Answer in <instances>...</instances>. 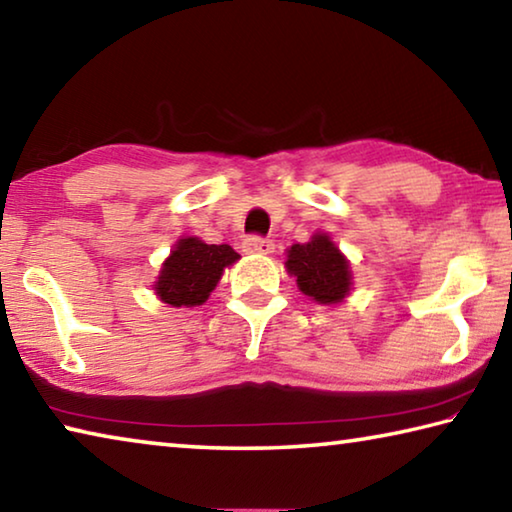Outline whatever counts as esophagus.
Returning a JSON list of instances; mask_svg holds the SVG:
<instances>
[{"instance_id":"esophagus-1","label":"esophagus","mask_w":512,"mask_h":512,"mask_svg":"<svg viewBox=\"0 0 512 512\" xmlns=\"http://www.w3.org/2000/svg\"><path fill=\"white\" fill-rule=\"evenodd\" d=\"M273 241L271 239H262V237H248L244 241V253L250 255H271L273 253Z\"/></svg>"}]
</instances>
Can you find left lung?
<instances>
[{"mask_svg":"<svg viewBox=\"0 0 512 512\" xmlns=\"http://www.w3.org/2000/svg\"><path fill=\"white\" fill-rule=\"evenodd\" d=\"M284 268L296 277L298 289L318 305H341L354 284L348 257L327 232H314L307 244H293Z\"/></svg>","mask_w":512,"mask_h":512,"instance_id":"left-lung-1","label":"left lung"}]
</instances>
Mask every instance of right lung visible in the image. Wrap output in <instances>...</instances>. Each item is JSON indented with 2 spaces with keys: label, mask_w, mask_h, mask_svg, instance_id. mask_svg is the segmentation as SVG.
<instances>
[{
  "label": "right lung",
  "mask_w": 512,
  "mask_h": 512,
  "mask_svg": "<svg viewBox=\"0 0 512 512\" xmlns=\"http://www.w3.org/2000/svg\"><path fill=\"white\" fill-rule=\"evenodd\" d=\"M239 259L228 244H205L198 237H180L162 262L153 291L169 307H198L210 298L223 271Z\"/></svg>",
  "instance_id": "add662e5"
}]
</instances>
